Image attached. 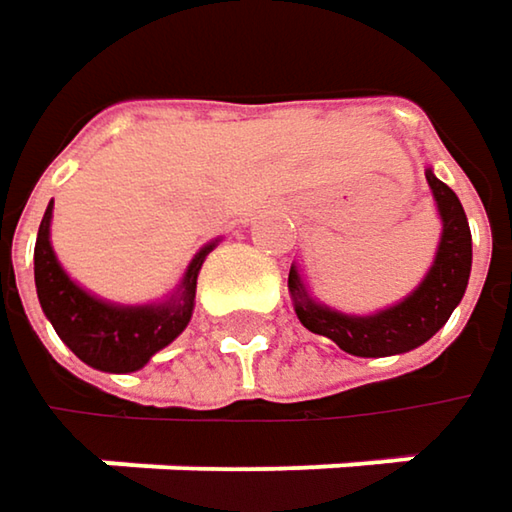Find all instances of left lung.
Here are the masks:
<instances>
[{
    "instance_id": "1",
    "label": "left lung",
    "mask_w": 512,
    "mask_h": 512,
    "mask_svg": "<svg viewBox=\"0 0 512 512\" xmlns=\"http://www.w3.org/2000/svg\"><path fill=\"white\" fill-rule=\"evenodd\" d=\"M424 176L442 221V235L436 244L433 265L404 300L368 315H348L315 300L297 265H291L288 271V294L300 324L318 336H327L351 356L377 359L416 351L418 345H424L445 327V321L466 294L472 274V232L463 203L442 179H436L433 167H427Z\"/></svg>"
}]
</instances>
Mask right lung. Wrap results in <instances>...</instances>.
Instances as JSON below:
<instances>
[{"mask_svg":"<svg viewBox=\"0 0 512 512\" xmlns=\"http://www.w3.org/2000/svg\"><path fill=\"white\" fill-rule=\"evenodd\" d=\"M52 203L43 212L34 244V286L37 300L58 339L76 353L85 365L108 374H129L144 368L161 348H167L191 321L197 274L206 256L221 238L203 244L188 262L179 286L164 300L123 306L111 303L82 288L58 262L52 250Z\"/></svg>","mask_w":512,"mask_h":512,"instance_id":"right-lung-1","label":"right lung"}]
</instances>
